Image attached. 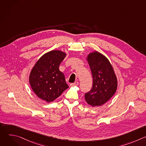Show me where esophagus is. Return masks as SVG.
I'll list each match as a JSON object with an SVG mask.
<instances>
[{"label": "esophagus", "instance_id": "esophagus-1", "mask_svg": "<svg viewBox=\"0 0 146 146\" xmlns=\"http://www.w3.org/2000/svg\"><path fill=\"white\" fill-rule=\"evenodd\" d=\"M70 85V86H77L78 85V81H75L73 83H71Z\"/></svg>", "mask_w": 146, "mask_h": 146}]
</instances>
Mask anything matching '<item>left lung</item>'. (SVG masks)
Returning a JSON list of instances; mask_svg holds the SVG:
<instances>
[{
	"mask_svg": "<svg viewBox=\"0 0 146 146\" xmlns=\"http://www.w3.org/2000/svg\"><path fill=\"white\" fill-rule=\"evenodd\" d=\"M92 78V89L85 94L88 105L100 106L106 103L115 93L117 78L109 59L102 54L93 51L87 58Z\"/></svg>",
	"mask_w": 146,
	"mask_h": 146,
	"instance_id": "8db88e82",
	"label": "left lung"
}]
</instances>
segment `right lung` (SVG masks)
Returning a JSON list of instances; mask_svg holds the SVG:
<instances>
[{"instance_id":"right-lung-1","label":"right lung","mask_w":146,"mask_h":146,"mask_svg":"<svg viewBox=\"0 0 146 146\" xmlns=\"http://www.w3.org/2000/svg\"><path fill=\"white\" fill-rule=\"evenodd\" d=\"M65 52L52 50L44 54L36 62L29 75V83L35 94L47 103L58 98L69 88L64 73L59 69Z\"/></svg>"}]
</instances>
